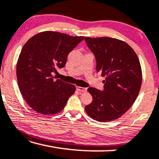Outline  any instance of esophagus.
Here are the masks:
<instances>
[{
	"label": "esophagus",
	"mask_w": 159,
	"mask_h": 159,
	"mask_svg": "<svg viewBox=\"0 0 159 159\" xmlns=\"http://www.w3.org/2000/svg\"><path fill=\"white\" fill-rule=\"evenodd\" d=\"M76 89H77L78 91H80V92H82V93H85L87 91L86 88H82V87H80V86L76 87Z\"/></svg>",
	"instance_id": "34e87169"
}]
</instances>
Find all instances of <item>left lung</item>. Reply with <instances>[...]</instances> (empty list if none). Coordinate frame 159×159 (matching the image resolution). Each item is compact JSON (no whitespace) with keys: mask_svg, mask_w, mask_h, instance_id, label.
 <instances>
[{"mask_svg":"<svg viewBox=\"0 0 159 159\" xmlns=\"http://www.w3.org/2000/svg\"><path fill=\"white\" fill-rule=\"evenodd\" d=\"M94 54L96 71L105 77L103 90L89 88L92 103L85 111L101 122L119 119L129 110L138 97L142 84V70L139 58L127 43L116 38H85Z\"/></svg>","mask_w":159,"mask_h":159,"instance_id":"obj_1","label":"left lung"}]
</instances>
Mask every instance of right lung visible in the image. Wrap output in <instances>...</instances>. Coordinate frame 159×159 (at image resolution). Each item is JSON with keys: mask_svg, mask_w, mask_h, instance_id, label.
<instances>
[{"mask_svg": "<svg viewBox=\"0 0 159 159\" xmlns=\"http://www.w3.org/2000/svg\"><path fill=\"white\" fill-rule=\"evenodd\" d=\"M83 39L45 31L32 37L23 46L16 64L17 82L25 101L35 111L57 114L75 93V85L53 79V74L65 66L69 53Z\"/></svg>", "mask_w": 159, "mask_h": 159, "instance_id": "1", "label": "right lung"}]
</instances>
